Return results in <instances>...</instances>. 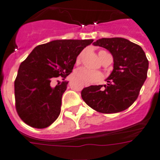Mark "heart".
Returning a JSON list of instances; mask_svg holds the SVG:
<instances>
[{"instance_id": "1", "label": "heart", "mask_w": 160, "mask_h": 160, "mask_svg": "<svg viewBox=\"0 0 160 160\" xmlns=\"http://www.w3.org/2000/svg\"><path fill=\"white\" fill-rule=\"evenodd\" d=\"M106 54L108 53L105 51H100L99 52V57H100L101 61ZM81 58H82V52L79 54L77 58H76V60H75L76 65L80 64V61H81ZM74 76L76 80H80L83 85H85L98 84V83L101 82L104 79L102 73L100 72V71H92V70H89L85 68H80V69L75 70V73H74Z\"/></svg>"}]
</instances>
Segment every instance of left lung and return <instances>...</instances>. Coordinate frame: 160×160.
I'll return each mask as SVG.
<instances>
[{"mask_svg": "<svg viewBox=\"0 0 160 160\" xmlns=\"http://www.w3.org/2000/svg\"><path fill=\"white\" fill-rule=\"evenodd\" d=\"M95 46L107 49L114 58V70L106 85H90L81 91L83 100L102 114L128 109L137 100L147 78L149 60L137 44L120 37L102 38Z\"/></svg>", "mask_w": 160, "mask_h": 160, "instance_id": "1", "label": "left lung"}]
</instances>
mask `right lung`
Listing matches in <instances>:
<instances>
[{
	"label": "right lung",
	"mask_w": 160,
	"mask_h": 160,
	"mask_svg": "<svg viewBox=\"0 0 160 160\" xmlns=\"http://www.w3.org/2000/svg\"><path fill=\"white\" fill-rule=\"evenodd\" d=\"M93 40H56L37 46L19 67L15 80L17 114L26 124L44 129L60 113L61 99L68 82L51 86L72 72L78 55Z\"/></svg>",
	"instance_id": "add662e5"
}]
</instances>
